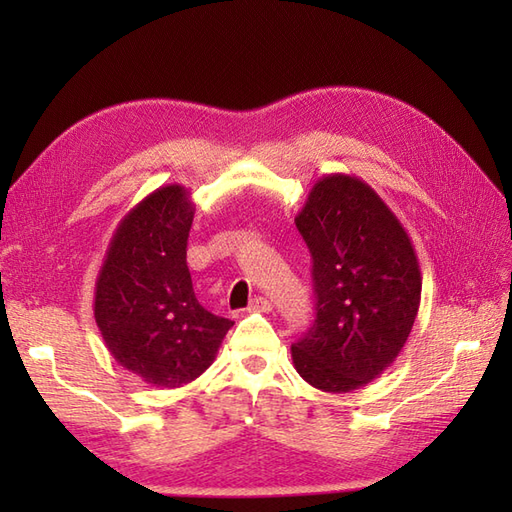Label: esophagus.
I'll return each instance as SVG.
<instances>
[{"label":"esophagus","instance_id":"esophagus-1","mask_svg":"<svg viewBox=\"0 0 512 512\" xmlns=\"http://www.w3.org/2000/svg\"><path fill=\"white\" fill-rule=\"evenodd\" d=\"M248 310H250V312H270V310H273V303H270V301L264 299V297H255L253 301H250Z\"/></svg>","mask_w":512,"mask_h":512}]
</instances>
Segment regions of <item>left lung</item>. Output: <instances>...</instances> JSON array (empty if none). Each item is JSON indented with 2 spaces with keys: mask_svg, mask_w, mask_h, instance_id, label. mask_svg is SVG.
I'll return each instance as SVG.
<instances>
[{
  "mask_svg": "<svg viewBox=\"0 0 512 512\" xmlns=\"http://www.w3.org/2000/svg\"><path fill=\"white\" fill-rule=\"evenodd\" d=\"M312 255L317 319L292 345L308 385L330 394L365 387L396 361L416 321L422 275L398 217L367 182L317 180L295 217Z\"/></svg>",
  "mask_w": 512,
  "mask_h": 512,
  "instance_id": "8db88e82",
  "label": "left lung"
}]
</instances>
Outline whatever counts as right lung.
I'll return each instance as SVG.
<instances>
[{
	"instance_id": "right-lung-1",
	"label": "right lung",
	"mask_w": 512,
	"mask_h": 512,
	"mask_svg": "<svg viewBox=\"0 0 512 512\" xmlns=\"http://www.w3.org/2000/svg\"><path fill=\"white\" fill-rule=\"evenodd\" d=\"M193 213L180 184L149 193L118 224L96 277L94 319L107 350L154 387L176 389L204 374L233 325L195 299L187 266Z\"/></svg>"
}]
</instances>
